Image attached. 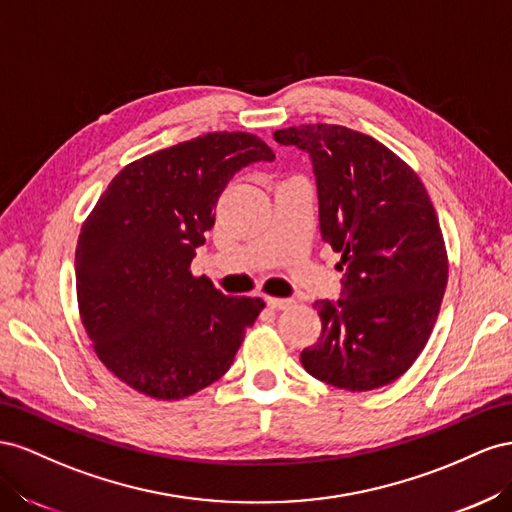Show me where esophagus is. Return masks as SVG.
Wrapping results in <instances>:
<instances>
[{
	"label": "esophagus",
	"mask_w": 512,
	"mask_h": 512,
	"mask_svg": "<svg viewBox=\"0 0 512 512\" xmlns=\"http://www.w3.org/2000/svg\"><path fill=\"white\" fill-rule=\"evenodd\" d=\"M266 304L270 306V309L274 311H283V309H289L291 304H294V300H287V298H274V296H268L266 298Z\"/></svg>",
	"instance_id": "1"
}]
</instances>
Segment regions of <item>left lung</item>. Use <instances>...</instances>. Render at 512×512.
<instances>
[{"label":"left lung","mask_w":512,"mask_h":512,"mask_svg":"<svg viewBox=\"0 0 512 512\" xmlns=\"http://www.w3.org/2000/svg\"><path fill=\"white\" fill-rule=\"evenodd\" d=\"M274 141L309 152L321 238L345 266L343 298L315 302L321 334L302 367L349 392L388 386L425 349L448 283L427 188L384 143L339 124L281 128Z\"/></svg>","instance_id":"obj_1"}]
</instances>
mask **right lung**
Wrapping results in <instances>:
<instances>
[{
	"label": "right lung",
	"mask_w": 512,
	"mask_h": 512,
	"mask_svg": "<svg viewBox=\"0 0 512 512\" xmlns=\"http://www.w3.org/2000/svg\"><path fill=\"white\" fill-rule=\"evenodd\" d=\"M251 133H206L128 163L81 225V324L98 360L137 392L178 401L221 379L261 298H231L191 272L233 173L272 160Z\"/></svg>",
	"instance_id": "add662e5"
}]
</instances>
